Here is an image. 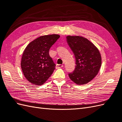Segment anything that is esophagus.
<instances>
[{
    "label": "esophagus",
    "mask_w": 122,
    "mask_h": 122,
    "mask_svg": "<svg viewBox=\"0 0 122 122\" xmlns=\"http://www.w3.org/2000/svg\"><path fill=\"white\" fill-rule=\"evenodd\" d=\"M63 67V65H56V69H59V68H61Z\"/></svg>",
    "instance_id": "1"
}]
</instances>
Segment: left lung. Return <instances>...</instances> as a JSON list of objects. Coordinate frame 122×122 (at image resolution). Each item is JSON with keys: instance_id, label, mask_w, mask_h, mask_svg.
Wrapping results in <instances>:
<instances>
[{"instance_id": "obj_1", "label": "left lung", "mask_w": 122, "mask_h": 122, "mask_svg": "<svg viewBox=\"0 0 122 122\" xmlns=\"http://www.w3.org/2000/svg\"><path fill=\"white\" fill-rule=\"evenodd\" d=\"M66 40L74 54L75 69L69 76L78 85L87 84L93 79L100 69L102 63L100 51L90 41L81 36H68Z\"/></svg>"}]
</instances>
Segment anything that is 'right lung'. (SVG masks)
Wrapping results in <instances>:
<instances>
[{"instance_id":"obj_1","label":"right lung","mask_w":122,"mask_h":122,"mask_svg":"<svg viewBox=\"0 0 122 122\" xmlns=\"http://www.w3.org/2000/svg\"><path fill=\"white\" fill-rule=\"evenodd\" d=\"M60 36L45 35L32 41L25 48L22 56L21 67L29 82L43 85L55 69V64L49 54V49Z\"/></svg>"}]
</instances>
